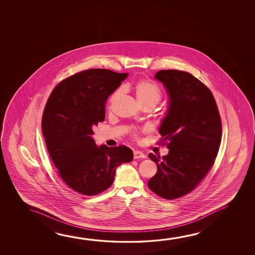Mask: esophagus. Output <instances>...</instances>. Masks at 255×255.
Returning a JSON list of instances; mask_svg holds the SVG:
<instances>
[{"instance_id":"obj_1","label":"esophagus","mask_w":255,"mask_h":255,"mask_svg":"<svg viewBox=\"0 0 255 255\" xmlns=\"http://www.w3.org/2000/svg\"><path fill=\"white\" fill-rule=\"evenodd\" d=\"M134 159L146 158V154L140 151L135 150L133 152Z\"/></svg>"}]
</instances>
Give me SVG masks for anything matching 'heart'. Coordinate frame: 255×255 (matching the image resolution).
Returning a JSON list of instances; mask_svg holds the SVG:
<instances>
[{"mask_svg":"<svg viewBox=\"0 0 255 255\" xmlns=\"http://www.w3.org/2000/svg\"><path fill=\"white\" fill-rule=\"evenodd\" d=\"M134 92L138 101L142 106L146 104L155 106L162 98L161 89L150 80L142 79L138 81L134 85ZM121 89H118L112 93V95L109 99L110 106L117 101L118 97L121 95Z\"/></svg>","mask_w":255,"mask_h":255,"instance_id":"obj_1","label":"heart"}]
</instances>
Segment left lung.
<instances>
[{"label": "left lung", "instance_id": "8db88e82", "mask_svg": "<svg viewBox=\"0 0 255 255\" xmlns=\"http://www.w3.org/2000/svg\"><path fill=\"white\" fill-rule=\"evenodd\" d=\"M154 78L170 98L159 128L161 142L170 150L162 157L148 154L157 171L147 185L157 196L172 200L191 192L213 166L221 145V117L213 93L191 74L168 69Z\"/></svg>", "mask_w": 255, "mask_h": 255}]
</instances>
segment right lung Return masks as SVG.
<instances>
[{
  "label": "right lung",
  "instance_id": "obj_1",
  "mask_svg": "<svg viewBox=\"0 0 255 255\" xmlns=\"http://www.w3.org/2000/svg\"><path fill=\"white\" fill-rule=\"evenodd\" d=\"M128 75L84 70L60 82L47 101L42 129L50 158L63 181L84 196L108 189L116 169L133 158L128 146H97L92 138L93 129L104 121L106 101Z\"/></svg>",
  "mask_w": 255,
  "mask_h": 255
}]
</instances>
